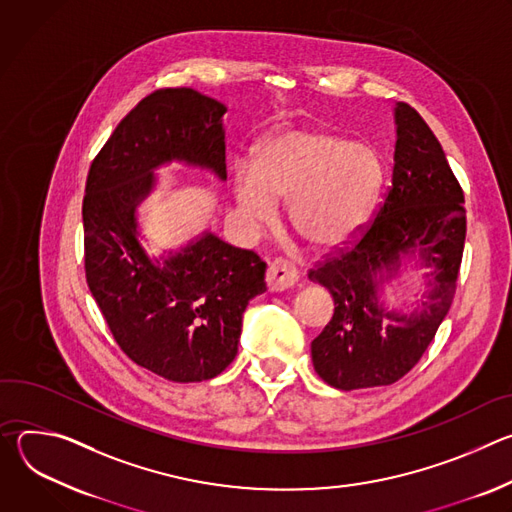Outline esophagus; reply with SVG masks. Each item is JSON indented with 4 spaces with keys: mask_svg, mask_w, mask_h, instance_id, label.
Instances as JSON below:
<instances>
[{
    "mask_svg": "<svg viewBox=\"0 0 512 512\" xmlns=\"http://www.w3.org/2000/svg\"><path fill=\"white\" fill-rule=\"evenodd\" d=\"M300 279V271L298 267L287 261V259H275L269 263V269H267V275H265V281H267V287L271 291H283L291 285H296Z\"/></svg>",
    "mask_w": 512,
    "mask_h": 512,
    "instance_id": "1",
    "label": "esophagus"
}]
</instances>
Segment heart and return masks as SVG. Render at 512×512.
<instances>
[{
	"instance_id": "obj_1",
	"label": "heart",
	"mask_w": 512,
	"mask_h": 512,
	"mask_svg": "<svg viewBox=\"0 0 512 512\" xmlns=\"http://www.w3.org/2000/svg\"><path fill=\"white\" fill-rule=\"evenodd\" d=\"M385 182L373 145L328 129H287L263 141L257 164L235 168V196L255 225H269L289 202L291 227L316 251L352 243L371 221Z\"/></svg>"
}]
</instances>
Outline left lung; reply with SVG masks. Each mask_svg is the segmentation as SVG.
Returning <instances> with one entry per match:
<instances>
[{"mask_svg":"<svg viewBox=\"0 0 512 512\" xmlns=\"http://www.w3.org/2000/svg\"><path fill=\"white\" fill-rule=\"evenodd\" d=\"M393 184L362 235L308 271L334 298L328 326L312 342L316 373L340 391L383 387L405 377L444 322L466 241L464 192L440 141L407 103L395 107ZM405 254L431 266L426 300L411 315L389 313L378 285Z\"/></svg>","mask_w":512,"mask_h":512,"instance_id":"obj_1","label":"left lung"}]
</instances>
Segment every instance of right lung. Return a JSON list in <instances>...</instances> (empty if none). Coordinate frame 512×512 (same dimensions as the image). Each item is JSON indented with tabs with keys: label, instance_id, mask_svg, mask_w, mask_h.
I'll use <instances>...</instances> for the list:
<instances>
[{
	"label": "right lung",
	"instance_id": "add662e5",
	"mask_svg": "<svg viewBox=\"0 0 512 512\" xmlns=\"http://www.w3.org/2000/svg\"><path fill=\"white\" fill-rule=\"evenodd\" d=\"M227 107L194 89L141 99L95 156L83 198L85 273L121 350L168 381L221 375L237 356L243 312L263 294L265 261L206 233L152 263L137 241V204L152 170L182 160L227 178Z\"/></svg>",
	"mask_w": 512,
	"mask_h": 512
}]
</instances>
